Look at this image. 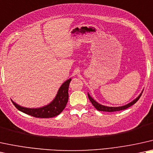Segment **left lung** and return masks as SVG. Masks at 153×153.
Here are the masks:
<instances>
[{"label": "left lung", "instance_id": "obj_1", "mask_svg": "<svg viewBox=\"0 0 153 153\" xmlns=\"http://www.w3.org/2000/svg\"><path fill=\"white\" fill-rule=\"evenodd\" d=\"M143 92H141L140 95H139L138 97L136 98V99H135L133 101H132L130 103L126 104L124 106H122V107H107V106H104V105H102V104H100L98 103V102H97L94 99H92V97H91V96L90 94H88V98L89 100H90V101L91 102V103L92 104V105L94 106V107L96 108L98 110V111H108V112H112V111H121V110H123V109H127V108L130 107L131 106H132L133 104H134L136 102L138 101V100L140 99L141 94H142Z\"/></svg>", "mask_w": 153, "mask_h": 153}]
</instances>
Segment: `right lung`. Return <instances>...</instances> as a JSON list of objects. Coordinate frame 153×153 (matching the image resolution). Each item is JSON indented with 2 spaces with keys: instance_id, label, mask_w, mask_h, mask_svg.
<instances>
[{
  "instance_id": "obj_1",
  "label": "right lung",
  "mask_w": 153,
  "mask_h": 153,
  "mask_svg": "<svg viewBox=\"0 0 153 153\" xmlns=\"http://www.w3.org/2000/svg\"><path fill=\"white\" fill-rule=\"evenodd\" d=\"M71 78L67 80L60 87L54 100L48 105L43 107L31 109L21 107L12 100V102L17 109L23 113L36 118H51L58 116L62 112L68 100V88Z\"/></svg>"
}]
</instances>
